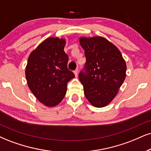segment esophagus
Segmentation results:
<instances>
[{"label": "esophagus", "mask_w": 151, "mask_h": 151, "mask_svg": "<svg viewBox=\"0 0 151 151\" xmlns=\"http://www.w3.org/2000/svg\"><path fill=\"white\" fill-rule=\"evenodd\" d=\"M74 74H75L76 77H77L78 75V69H76L75 71H74Z\"/></svg>", "instance_id": "34e87169"}]
</instances>
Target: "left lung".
Listing matches in <instances>:
<instances>
[{
  "label": "left lung",
  "mask_w": 151,
  "mask_h": 151,
  "mask_svg": "<svg viewBox=\"0 0 151 151\" xmlns=\"http://www.w3.org/2000/svg\"><path fill=\"white\" fill-rule=\"evenodd\" d=\"M85 50V71L79 74L84 94L93 106L109 105L126 77L127 65L118 48L101 36L80 37Z\"/></svg>",
  "instance_id": "obj_1"
}]
</instances>
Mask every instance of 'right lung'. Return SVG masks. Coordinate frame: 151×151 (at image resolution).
I'll return each mask as SVG.
<instances>
[{"mask_svg": "<svg viewBox=\"0 0 151 151\" xmlns=\"http://www.w3.org/2000/svg\"><path fill=\"white\" fill-rule=\"evenodd\" d=\"M66 39L50 37L31 52L25 68L27 85L40 103L54 107L66 95L67 83L74 78L67 68Z\"/></svg>", "mask_w": 151, "mask_h": 151, "instance_id": "1", "label": "right lung"}]
</instances>
